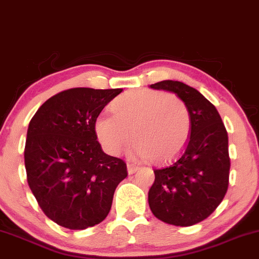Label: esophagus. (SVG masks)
I'll list each match as a JSON object with an SVG mask.
<instances>
[{
    "instance_id": "1",
    "label": "esophagus",
    "mask_w": 259,
    "mask_h": 259,
    "mask_svg": "<svg viewBox=\"0 0 259 259\" xmlns=\"http://www.w3.org/2000/svg\"><path fill=\"white\" fill-rule=\"evenodd\" d=\"M126 169H127V173H129V174H134L136 170H138L139 167H136L135 164H132V163H127V164H126Z\"/></svg>"
}]
</instances>
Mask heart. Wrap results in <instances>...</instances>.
<instances>
[{"label":"heart","mask_w":259,"mask_h":259,"mask_svg":"<svg viewBox=\"0 0 259 259\" xmlns=\"http://www.w3.org/2000/svg\"><path fill=\"white\" fill-rule=\"evenodd\" d=\"M114 114H101L95 130L102 146L117 156L134 139L132 153L163 163L177 157L191 132L186 103L173 94L139 89L125 92L112 105Z\"/></svg>","instance_id":"b5f03b06"}]
</instances>
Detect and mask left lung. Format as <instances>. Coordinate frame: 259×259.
<instances>
[{"label":"left lung","instance_id":"left-lung-1","mask_svg":"<svg viewBox=\"0 0 259 259\" xmlns=\"http://www.w3.org/2000/svg\"><path fill=\"white\" fill-rule=\"evenodd\" d=\"M150 86L173 92L186 103L191 133L177 158L153 169L148 204L159 221L190 227L212 214L227 194L230 169L228 133L215 107L196 89L174 80Z\"/></svg>","mask_w":259,"mask_h":259}]
</instances>
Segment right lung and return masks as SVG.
Here are the masks:
<instances>
[{
	"label": "right lung",
	"instance_id": "1",
	"mask_svg": "<svg viewBox=\"0 0 259 259\" xmlns=\"http://www.w3.org/2000/svg\"><path fill=\"white\" fill-rule=\"evenodd\" d=\"M121 89L75 88L59 92L31 118L24 162L28 184L51 221L84 230L108 215L126 178L124 160L102 151L95 123Z\"/></svg>",
	"mask_w": 259,
	"mask_h": 259
}]
</instances>
